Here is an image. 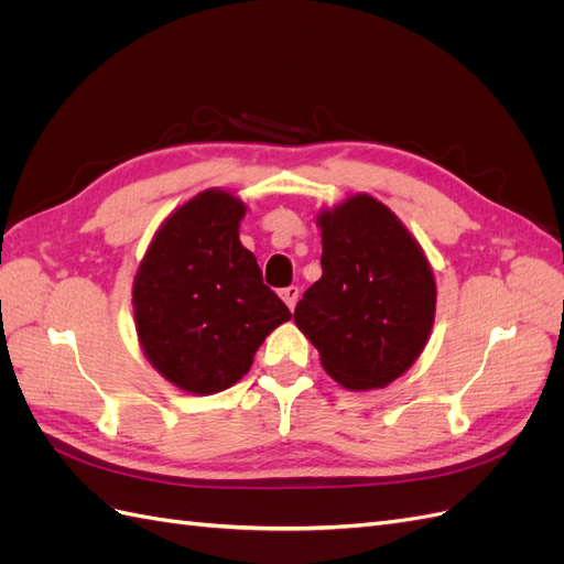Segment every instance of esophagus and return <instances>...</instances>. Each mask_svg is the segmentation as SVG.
Returning a JSON list of instances; mask_svg holds the SVG:
<instances>
[{
	"label": "esophagus",
	"mask_w": 564,
	"mask_h": 564,
	"mask_svg": "<svg viewBox=\"0 0 564 564\" xmlns=\"http://www.w3.org/2000/svg\"><path fill=\"white\" fill-rule=\"evenodd\" d=\"M280 296H282V301L289 305V311H294L296 308V301H299V296H301V292H299V286H286V289H282L280 292Z\"/></svg>",
	"instance_id": "obj_1"
}]
</instances>
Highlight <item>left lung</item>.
Masks as SVG:
<instances>
[{"mask_svg": "<svg viewBox=\"0 0 564 564\" xmlns=\"http://www.w3.org/2000/svg\"><path fill=\"white\" fill-rule=\"evenodd\" d=\"M322 278L294 311L329 377L348 390L386 388L431 338L437 289L416 237L367 193L317 214Z\"/></svg>", "mask_w": 564, "mask_h": 564, "instance_id": "left-lung-1", "label": "left lung"}]
</instances>
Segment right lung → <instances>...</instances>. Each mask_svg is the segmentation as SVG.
<instances>
[{
  "mask_svg": "<svg viewBox=\"0 0 564 564\" xmlns=\"http://www.w3.org/2000/svg\"><path fill=\"white\" fill-rule=\"evenodd\" d=\"M247 204L209 187L169 214L133 278L139 344L162 377L193 395L240 381L265 336L292 317L240 242Z\"/></svg>",
  "mask_w": 564,
  "mask_h": 564,
  "instance_id": "1",
  "label": "right lung"
}]
</instances>
